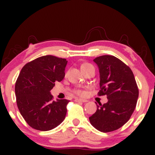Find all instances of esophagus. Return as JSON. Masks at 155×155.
<instances>
[{"mask_svg":"<svg viewBox=\"0 0 155 155\" xmlns=\"http://www.w3.org/2000/svg\"><path fill=\"white\" fill-rule=\"evenodd\" d=\"M76 102H82V103H86L87 102V100H84V99H79V98H76L75 99Z\"/></svg>","mask_w":155,"mask_h":155,"instance_id":"1","label":"esophagus"}]
</instances>
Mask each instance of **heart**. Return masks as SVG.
<instances>
[{"label": "heart", "mask_w": 155, "mask_h": 155, "mask_svg": "<svg viewBox=\"0 0 155 155\" xmlns=\"http://www.w3.org/2000/svg\"><path fill=\"white\" fill-rule=\"evenodd\" d=\"M87 65H90V64H88V63H84V64H83L82 66H81V68H82L83 67L87 66ZM76 93L80 96H83L84 95V92L82 91V90H76Z\"/></svg>", "instance_id": "heart-1"}]
</instances>
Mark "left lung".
I'll list each match as a JSON object with an SVG mask.
<instances>
[{
    "mask_svg": "<svg viewBox=\"0 0 155 155\" xmlns=\"http://www.w3.org/2000/svg\"><path fill=\"white\" fill-rule=\"evenodd\" d=\"M93 61L100 73L98 95H107L108 102L97 105V111L89 117L99 131L108 133L123 126L130 118L138 97V88L131 69L112 55H103Z\"/></svg>",
    "mask_w": 155,
    "mask_h": 155,
    "instance_id": "1",
    "label": "left lung"
}]
</instances>
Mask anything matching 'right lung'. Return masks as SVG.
I'll use <instances>...</instances> for the list:
<instances>
[{
    "label": "right lung",
    "instance_id": "obj_1",
    "mask_svg": "<svg viewBox=\"0 0 155 155\" xmlns=\"http://www.w3.org/2000/svg\"><path fill=\"white\" fill-rule=\"evenodd\" d=\"M66 59L46 55L27 63L15 84L19 112L31 127L47 131L61 123L67 113L66 99L52 101L50 90L65 77Z\"/></svg>",
    "mask_w": 155,
    "mask_h": 155
}]
</instances>
